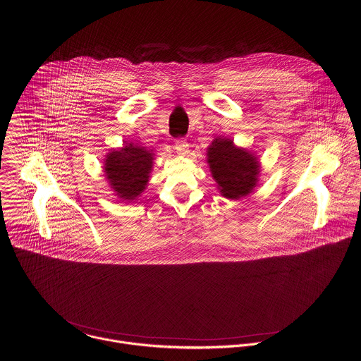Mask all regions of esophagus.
Segmentation results:
<instances>
[{"label":"esophagus","instance_id":"obj_1","mask_svg":"<svg viewBox=\"0 0 361 361\" xmlns=\"http://www.w3.org/2000/svg\"><path fill=\"white\" fill-rule=\"evenodd\" d=\"M174 149H176V152H177L178 154L185 156V154H188V152H190V145H188V142H187L184 138H180V140L176 141Z\"/></svg>","mask_w":361,"mask_h":361}]
</instances>
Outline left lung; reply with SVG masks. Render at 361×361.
<instances>
[{"instance_id":"left-lung-1","label":"left lung","mask_w":361,"mask_h":361,"mask_svg":"<svg viewBox=\"0 0 361 361\" xmlns=\"http://www.w3.org/2000/svg\"><path fill=\"white\" fill-rule=\"evenodd\" d=\"M208 163L223 197L237 200L248 195L257 185L258 159L231 140L216 138L208 150Z\"/></svg>"}]
</instances>
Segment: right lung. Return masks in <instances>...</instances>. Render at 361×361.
Listing matches in <instances>:
<instances>
[{"instance_id":"obj_1","label":"right lung","mask_w":361,"mask_h":361,"mask_svg":"<svg viewBox=\"0 0 361 361\" xmlns=\"http://www.w3.org/2000/svg\"><path fill=\"white\" fill-rule=\"evenodd\" d=\"M153 164V153L142 146L128 144L107 154L106 177L118 198L133 201L144 191Z\"/></svg>"}]
</instances>
